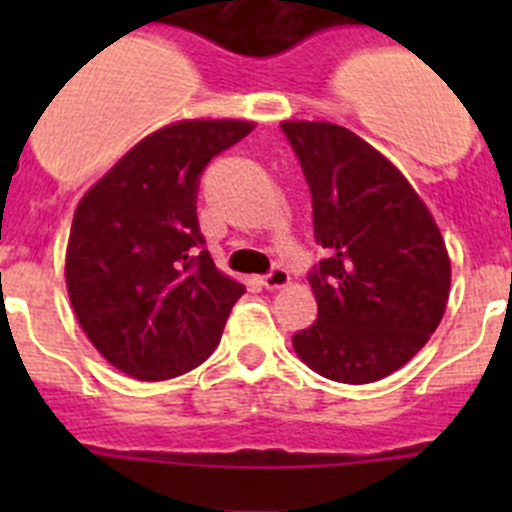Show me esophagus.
Returning a JSON list of instances; mask_svg holds the SVG:
<instances>
[{
  "label": "esophagus",
  "mask_w": 512,
  "mask_h": 512,
  "mask_svg": "<svg viewBox=\"0 0 512 512\" xmlns=\"http://www.w3.org/2000/svg\"><path fill=\"white\" fill-rule=\"evenodd\" d=\"M260 282L265 289H282L289 285V275H287V270H282V267H275V270H272L270 275L262 277Z\"/></svg>",
  "instance_id": "1"
}]
</instances>
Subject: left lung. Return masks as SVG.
Wrapping results in <instances>:
<instances>
[{"label": "left lung", "mask_w": 512, "mask_h": 512, "mask_svg": "<svg viewBox=\"0 0 512 512\" xmlns=\"http://www.w3.org/2000/svg\"><path fill=\"white\" fill-rule=\"evenodd\" d=\"M327 257L309 275L317 322L292 337L324 379L371 384L411 361L441 324L451 257L418 193L384 153L329 121H282Z\"/></svg>", "instance_id": "obj_1"}]
</instances>
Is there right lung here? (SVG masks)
Segmentation results:
<instances>
[{"instance_id":"right-lung-1","label":"right lung","mask_w":512,"mask_h":512,"mask_svg":"<svg viewBox=\"0 0 512 512\" xmlns=\"http://www.w3.org/2000/svg\"><path fill=\"white\" fill-rule=\"evenodd\" d=\"M255 128L188 118L138 141L79 200L66 289L81 329L111 366L165 381L203 364L245 287L215 267L195 215L205 165Z\"/></svg>"}]
</instances>
